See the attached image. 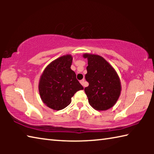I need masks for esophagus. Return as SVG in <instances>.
I'll use <instances>...</instances> for the list:
<instances>
[{
  "instance_id": "1",
  "label": "esophagus",
  "mask_w": 154,
  "mask_h": 154,
  "mask_svg": "<svg viewBox=\"0 0 154 154\" xmlns=\"http://www.w3.org/2000/svg\"><path fill=\"white\" fill-rule=\"evenodd\" d=\"M80 83H81V84H82L83 87H85V80L84 79H82V80H81L80 81Z\"/></svg>"
}]
</instances>
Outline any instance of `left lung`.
I'll return each mask as SVG.
<instances>
[{
	"mask_svg": "<svg viewBox=\"0 0 154 154\" xmlns=\"http://www.w3.org/2000/svg\"><path fill=\"white\" fill-rule=\"evenodd\" d=\"M88 59L85 78L89 85L85 88L88 102L98 111H105L113 106L121 93L120 79L116 71L103 57L85 54Z\"/></svg>",
	"mask_w": 154,
	"mask_h": 154,
	"instance_id": "1",
	"label": "left lung"
}]
</instances>
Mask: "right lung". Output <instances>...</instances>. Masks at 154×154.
I'll list each match as a JSON object with an SVG mask.
<instances>
[{
	"instance_id": "right-lung-1",
	"label": "right lung",
	"mask_w": 154,
	"mask_h": 154,
	"mask_svg": "<svg viewBox=\"0 0 154 154\" xmlns=\"http://www.w3.org/2000/svg\"><path fill=\"white\" fill-rule=\"evenodd\" d=\"M72 57L65 55L51 62L41 75L38 91L41 100L48 107L61 110L70 105L71 98L83 87L72 71Z\"/></svg>"
}]
</instances>
